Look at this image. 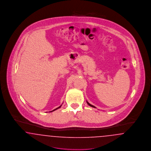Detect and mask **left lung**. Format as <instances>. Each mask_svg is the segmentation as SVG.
<instances>
[{"label": "left lung", "instance_id": "obj_1", "mask_svg": "<svg viewBox=\"0 0 151 151\" xmlns=\"http://www.w3.org/2000/svg\"><path fill=\"white\" fill-rule=\"evenodd\" d=\"M86 102H87V104H88V105H89L90 106H91V107H92V108H96L95 106H94L93 105H91V104H90L88 101H86Z\"/></svg>", "mask_w": 151, "mask_h": 151}]
</instances>
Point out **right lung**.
Here are the masks:
<instances>
[{
	"instance_id": "right-lung-1",
	"label": "right lung",
	"mask_w": 151,
	"mask_h": 151,
	"mask_svg": "<svg viewBox=\"0 0 151 151\" xmlns=\"http://www.w3.org/2000/svg\"><path fill=\"white\" fill-rule=\"evenodd\" d=\"M61 106H62V105H60V106H59V107H58V108H56V109H54V110H52V111H50V112H52V111H54V110H57V109H59V108H60V107H61Z\"/></svg>"
}]
</instances>
